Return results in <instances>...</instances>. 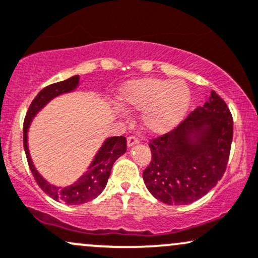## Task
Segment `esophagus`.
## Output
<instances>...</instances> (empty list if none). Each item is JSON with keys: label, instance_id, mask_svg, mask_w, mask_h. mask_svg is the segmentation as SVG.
Listing matches in <instances>:
<instances>
[{"label": "esophagus", "instance_id": "1", "mask_svg": "<svg viewBox=\"0 0 258 258\" xmlns=\"http://www.w3.org/2000/svg\"><path fill=\"white\" fill-rule=\"evenodd\" d=\"M138 143H140V140H138L137 137H128V138H127V147H128V148H131V147H134Z\"/></svg>", "mask_w": 258, "mask_h": 258}]
</instances>
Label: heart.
Instances as JSON below:
<instances>
[{"label":"heart","mask_w":258,"mask_h":258,"mask_svg":"<svg viewBox=\"0 0 258 258\" xmlns=\"http://www.w3.org/2000/svg\"><path fill=\"white\" fill-rule=\"evenodd\" d=\"M191 92L181 79L140 78L121 88L118 105L124 111H142L141 124L151 135H164L176 127L187 112Z\"/></svg>","instance_id":"b5f03b06"}]
</instances>
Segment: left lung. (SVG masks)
Instances as JSON below:
<instances>
[{"label":"left lung","instance_id":"obj_1","mask_svg":"<svg viewBox=\"0 0 258 258\" xmlns=\"http://www.w3.org/2000/svg\"><path fill=\"white\" fill-rule=\"evenodd\" d=\"M233 141V117L212 90L170 134L152 141V161L143 171L148 191L166 205H189L222 179Z\"/></svg>","mask_w":258,"mask_h":258}]
</instances>
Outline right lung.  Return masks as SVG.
Here are the masks:
<instances>
[{
	"label": "right lung",
	"instance_id": "1",
	"mask_svg": "<svg viewBox=\"0 0 258 258\" xmlns=\"http://www.w3.org/2000/svg\"><path fill=\"white\" fill-rule=\"evenodd\" d=\"M78 87L79 76L76 75L73 77L66 79V81L50 84V86L40 90V93L36 95L32 104H30L29 109H28L23 127L24 151L29 168L34 175V179L40 186L42 191L49 195L51 198L58 201V202H63L72 206L83 205V203H87L97 198L103 192V189L105 188L114 163L121 155L126 153V138L123 136L106 138L101 143L100 148L95 153L94 157H93L87 170L75 182L70 183L67 186H57L55 183L49 182L35 168L29 152V141H28V132H29L30 124H32L35 116L51 100L60 97V95L76 92Z\"/></svg>",
	"mask_w": 258,
	"mask_h": 258
}]
</instances>
